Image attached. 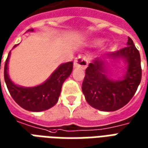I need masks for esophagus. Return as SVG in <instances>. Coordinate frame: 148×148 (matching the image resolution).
Returning <instances> with one entry per match:
<instances>
[{"label":"esophagus","mask_w":148,"mask_h":148,"mask_svg":"<svg viewBox=\"0 0 148 148\" xmlns=\"http://www.w3.org/2000/svg\"><path fill=\"white\" fill-rule=\"evenodd\" d=\"M88 65V61L86 56L79 55L75 58L74 62V67H81L82 69H86Z\"/></svg>","instance_id":"1"}]
</instances>
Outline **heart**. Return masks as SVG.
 Masks as SVG:
<instances>
[{
	"label": "heart",
	"instance_id": "obj_1",
	"mask_svg": "<svg viewBox=\"0 0 148 148\" xmlns=\"http://www.w3.org/2000/svg\"><path fill=\"white\" fill-rule=\"evenodd\" d=\"M93 44H99L101 43V40H98V39H96V40H93Z\"/></svg>",
	"mask_w": 148,
	"mask_h": 148
}]
</instances>
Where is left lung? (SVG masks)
I'll return each instance as SVG.
<instances>
[{
  "label": "left lung",
  "instance_id": "obj_1",
  "mask_svg": "<svg viewBox=\"0 0 148 148\" xmlns=\"http://www.w3.org/2000/svg\"><path fill=\"white\" fill-rule=\"evenodd\" d=\"M122 59L126 64L122 79L108 76V59ZM140 52L128 37L127 47L104 58L93 59L86 70L82 90L88 104L101 111L113 112L129 102L141 81Z\"/></svg>",
  "mask_w": 148,
  "mask_h": 148
}]
</instances>
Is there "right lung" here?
I'll return each instance as SVG.
<instances>
[{
    "label": "right lung",
    "mask_w": 148,
    "mask_h": 148,
    "mask_svg": "<svg viewBox=\"0 0 148 148\" xmlns=\"http://www.w3.org/2000/svg\"><path fill=\"white\" fill-rule=\"evenodd\" d=\"M33 31L29 29L27 32ZM10 54L11 51L5 62L4 75L7 88L13 100L21 108L30 112H42L53 107L58 102L62 84L72 72L73 62L59 65L43 83L36 86L24 87L15 84L9 77L8 65Z\"/></svg>",
    "instance_id": "obj_1"
}]
</instances>
